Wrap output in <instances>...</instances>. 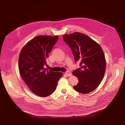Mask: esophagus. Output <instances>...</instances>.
<instances>
[{
	"label": "esophagus",
	"instance_id": "esophagus-1",
	"mask_svg": "<svg viewBox=\"0 0 125 125\" xmlns=\"http://www.w3.org/2000/svg\"><path fill=\"white\" fill-rule=\"evenodd\" d=\"M65 74H66V75L67 76H71V73H70V71H66V73H65Z\"/></svg>",
	"mask_w": 125,
	"mask_h": 125
}]
</instances>
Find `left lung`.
<instances>
[{
    "label": "left lung",
    "mask_w": 125,
    "mask_h": 125,
    "mask_svg": "<svg viewBox=\"0 0 125 125\" xmlns=\"http://www.w3.org/2000/svg\"><path fill=\"white\" fill-rule=\"evenodd\" d=\"M63 39L73 52L75 62H80V67L73 73L78 80L73 88L79 93H89L99 86L104 76L106 61L103 51L100 45L81 33L64 35Z\"/></svg>",
    "instance_id": "left-lung-1"
}]
</instances>
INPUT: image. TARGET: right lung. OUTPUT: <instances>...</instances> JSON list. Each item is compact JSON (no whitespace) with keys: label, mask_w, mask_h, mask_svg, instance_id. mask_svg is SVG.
<instances>
[{"label":"right lung","mask_w":125,"mask_h":125,"mask_svg":"<svg viewBox=\"0 0 125 125\" xmlns=\"http://www.w3.org/2000/svg\"><path fill=\"white\" fill-rule=\"evenodd\" d=\"M59 37L39 35L22 49L19 58L20 74L30 90L42 97L51 95L57 88L62 73L44 68L47 59Z\"/></svg>","instance_id":"obj_1"}]
</instances>
